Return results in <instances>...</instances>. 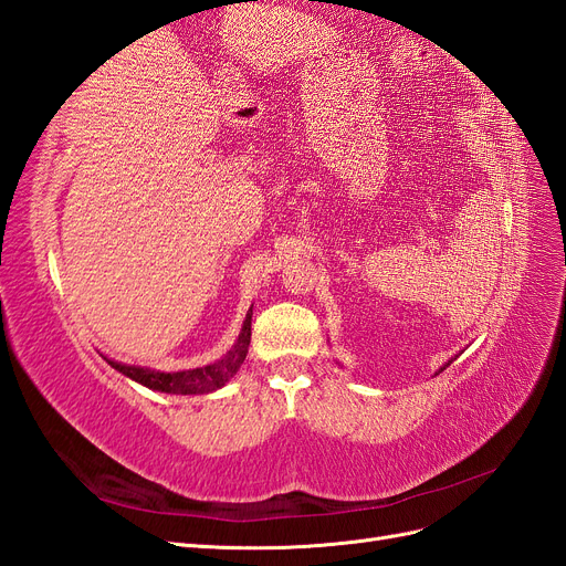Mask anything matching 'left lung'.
Listing matches in <instances>:
<instances>
[{
    "label": "left lung",
    "instance_id": "obj_1",
    "mask_svg": "<svg viewBox=\"0 0 566 566\" xmlns=\"http://www.w3.org/2000/svg\"><path fill=\"white\" fill-rule=\"evenodd\" d=\"M447 366H449V364H447ZM447 366H443V368H447ZM443 368H441V370H443Z\"/></svg>",
    "mask_w": 566,
    "mask_h": 566
}]
</instances>
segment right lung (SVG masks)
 <instances>
[{
    "label": "right lung",
    "mask_w": 566,
    "mask_h": 566,
    "mask_svg": "<svg viewBox=\"0 0 566 566\" xmlns=\"http://www.w3.org/2000/svg\"><path fill=\"white\" fill-rule=\"evenodd\" d=\"M250 325H252V310L248 312V316L243 321V331H241V335H238L231 352L224 358H219L217 364H210L205 368L181 370V373H160V370L125 366L117 361H108V364L115 370L127 375V378L142 382L148 389H158V391H167V394H208V391L224 387L238 373V368H241V364L245 361V354L250 347Z\"/></svg>",
    "instance_id": "1"
}]
</instances>
